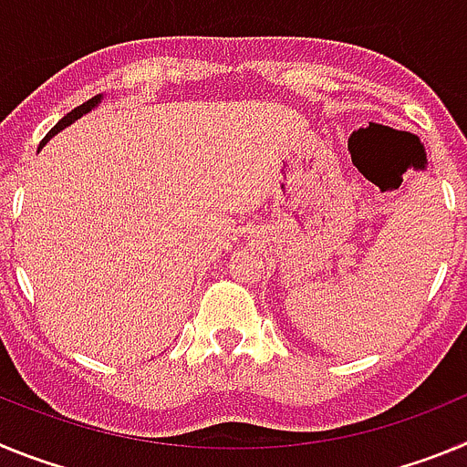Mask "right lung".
Returning a JSON list of instances; mask_svg holds the SVG:
<instances>
[{
  "label": "right lung",
  "mask_w": 467,
  "mask_h": 467,
  "mask_svg": "<svg viewBox=\"0 0 467 467\" xmlns=\"http://www.w3.org/2000/svg\"><path fill=\"white\" fill-rule=\"evenodd\" d=\"M100 100H102V95H95V98H90V100H86L84 105H79V107H77V109H72V111H69V114H65V117L60 119V121H57L56 126L51 128V130H48L47 138L41 140V147H44V144H47L48 140L53 138V135L60 133V130H63V128H67L69 123H74V121H77V119L84 117V114H88V111L93 109V107H98V102H100Z\"/></svg>",
  "instance_id": "add662e5"
}]
</instances>
